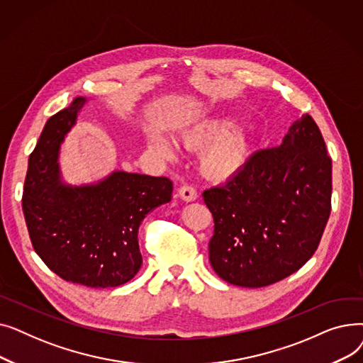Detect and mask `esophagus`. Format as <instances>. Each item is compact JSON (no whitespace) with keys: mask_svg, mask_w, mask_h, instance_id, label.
<instances>
[{"mask_svg":"<svg viewBox=\"0 0 363 363\" xmlns=\"http://www.w3.org/2000/svg\"><path fill=\"white\" fill-rule=\"evenodd\" d=\"M178 194H179V197H181L184 201H193V200L197 199L196 188L191 186V185H188V184L179 186Z\"/></svg>","mask_w":363,"mask_h":363,"instance_id":"obj_1","label":"esophagus"}]
</instances>
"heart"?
Wrapping results in <instances>:
<instances>
[{
    "instance_id": "1",
    "label": "heart",
    "mask_w": 363,
    "mask_h": 363,
    "mask_svg": "<svg viewBox=\"0 0 363 363\" xmlns=\"http://www.w3.org/2000/svg\"><path fill=\"white\" fill-rule=\"evenodd\" d=\"M235 126L231 118L201 119L182 130L181 138L188 147H201L216 141L201 159L203 172L211 178L226 179L233 177L244 164L249 155V143L238 132H233ZM150 147L162 156L172 155L170 143L162 135H151Z\"/></svg>"
}]
</instances>
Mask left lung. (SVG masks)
I'll list each match as a JSON object with an SVG mask.
<instances>
[{"mask_svg": "<svg viewBox=\"0 0 363 363\" xmlns=\"http://www.w3.org/2000/svg\"><path fill=\"white\" fill-rule=\"evenodd\" d=\"M333 162L309 114L282 144L255 151L225 184L204 189L215 230L208 260L226 282L260 289L297 272L331 213Z\"/></svg>", "mask_w": 363, "mask_h": 363, "instance_id": "8db88e82", "label": "left lung"}]
</instances>
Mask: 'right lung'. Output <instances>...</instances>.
<instances>
[{
    "instance_id": "add662e5",
    "label": "right lung",
    "mask_w": 363,
    "mask_h": 363,
    "mask_svg": "<svg viewBox=\"0 0 363 363\" xmlns=\"http://www.w3.org/2000/svg\"><path fill=\"white\" fill-rule=\"evenodd\" d=\"M85 101L74 99L47 121L29 157L22 207L33 250L54 274L91 289L118 287L140 271V225L172 200L174 184L114 172L95 185H63L59 147Z\"/></svg>"
}]
</instances>
